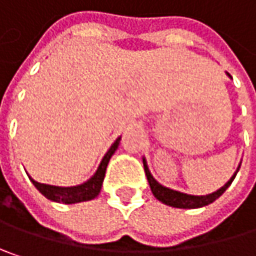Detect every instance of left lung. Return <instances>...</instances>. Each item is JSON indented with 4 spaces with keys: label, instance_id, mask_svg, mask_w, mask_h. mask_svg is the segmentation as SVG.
Here are the masks:
<instances>
[{
    "label": "left lung",
    "instance_id": "left-lung-1",
    "mask_svg": "<svg viewBox=\"0 0 256 256\" xmlns=\"http://www.w3.org/2000/svg\"><path fill=\"white\" fill-rule=\"evenodd\" d=\"M227 76L231 78V76L227 72ZM144 162V169H145V175L148 179V184H150V188L154 194V197L162 202L163 204H168V206H172V208H179V209H198V208H203V206H208L210 203H214L218 197H221L224 194V191L231 185V182L234 180L238 169H240V164L237 166V170L234 172V175L228 179V182L226 185H222L220 190L210 192V194H206V196H194V194H186V192H180L176 190H172L169 186H164L162 185L157 179L154 178L150 172V168L146 164V158L144 157L142 158Z\"/></svg>",
    "mask_w": 256,
    "mask_h": 256
}]
</instances>
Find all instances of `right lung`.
I'll return each mask as SVG.
<instances>
[{"mask_svg": "<svg viewBox=\"0 0 256 256\" xmlns=\"http://www.w3.org/2000/svg\"><path fill=\"white\" fill-rule=\"evenodd\" d=\"M120 139L122 136H118L114 144L110 146V150L106 151V154L104 156L100 164L98 166L96 172L92 175V178H88L86 182L72 185V186H58V185H48V184H41L35 179H32L29 175L30 182L35 185V188L48 200L54 202V203H64V204H74V203H81V202H88L93 200L99 196L100 190H102V184L105 178V172H106V166L111 160V157L114 156V152L117 151L118 145H120Z\"/></svg>", "mask_w": 256, "mask_h": 256, "instance_id": "obj_1", "label": "right lung"}]
</instances>
